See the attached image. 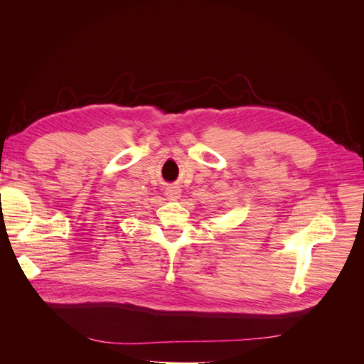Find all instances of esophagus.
<instances>
[{"instance_id":"esophagus-1","label":"esophagus","mask_w":364,"mask_h":364,"mask_svg":"<svg viewBox=\"0 0 364 364\" xmlns=\"http://www.w3.org/2000/svg\"><path fill=\"white\" fill-rule=\"evenodd\" d=\"M179 194H181V190L178 188V186H167V188H165V196H167L171 200L178 199Z\"/></svg>"}]
</instances>
